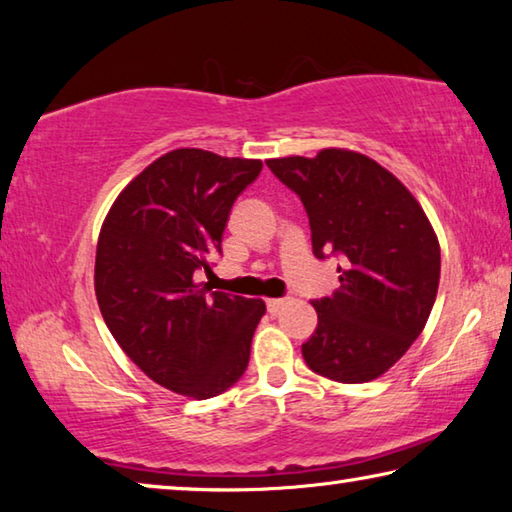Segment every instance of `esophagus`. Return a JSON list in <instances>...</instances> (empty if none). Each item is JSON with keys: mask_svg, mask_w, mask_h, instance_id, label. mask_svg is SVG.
<instances>
[{"mask_svg": "<svg viewBox=\"0 0 512 512\" xmlns=\"http://www.w3.org/2000/svg\"><path fill=\"white\" fill-rule=\"evenodd\" d=\"M284 298H271V300H266V309L271 311V314H275V311H280L282 307H284Z\"/></svg>", "mask_w": 512, "mask_h": 512, "instance_id": "esophagus-1", "label": "esophagus"}]
</instances>
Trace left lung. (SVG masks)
I'll use <instances>...</instances> for the list:
<instances>
[{
  "label": "left lung",
  "mask_w": 512,
  "mask_h": 512,
  "mask_svg": "<svg viewBox=\"0 0 512 512\" xmlns=\"http://www.w3.org/2000/svg\"><path fill=\"white\" fill-rule=\"evenodd\" d=\"M305 205L318 259H343L318 327L302 343L307 366L363 384L395 366L427 325L440 280V246L413 194L366 155L323 149L316 158L266 160Z\"/></svg>",
  "instance_id": "obj_1"
}]
</instances>
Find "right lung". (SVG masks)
<instances>
[{
  "label": "right lung",
  "mask_w": 512,
  "mask_h": 512,
  "mask_svg": "<svg viewBox=\"0 0 512 512\" xmlns=\"http://www.w3.org/2000/svg\"><path fill=\"white\" fill-rule=\"evenodd\" d=\"M259 160L176 149L149 164L103 221L94 291L119 348L155 384L194 400L235 386L246 372L262 300L196 284L221 255L237 196Z\"/></svg>",
  "instance_id": "1"
}]
</instances>
